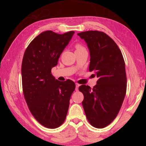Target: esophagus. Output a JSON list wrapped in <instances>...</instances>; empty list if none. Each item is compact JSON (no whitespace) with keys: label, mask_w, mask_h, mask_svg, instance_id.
I'll list each match as a JSON object with an SVG mask.
<instances>
[{"label":"esophagus","mask_w":146,"mask_h":146,"mask_svg":"<svg viewBox=\"0 0 146 146\" xmlns=\"http://www.w3.org/2000/svg\"><path fill=\"white\" fill-rule=\"evenodd\" d=\"M80 85H79L78 83H76V91H78V88H79V86H80Z\"/></svg>","instance_id":"obj_1"}]
</instances>
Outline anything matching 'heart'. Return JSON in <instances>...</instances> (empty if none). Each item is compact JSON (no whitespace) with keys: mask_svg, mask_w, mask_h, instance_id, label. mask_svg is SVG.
<instances>
[{"mask_svg":"<svg viewBox=\"0 0 146 146\" xmlns=\"http://www.w3.org/2000/svg\"><path fill=\"white\" fill-rule=\"evenodd\" d=\"M75 48H76V50H80V49H85L84 48H83V46L82 44H79V43H78V44H76L75 45Z\"/></svg>","mask_w":146,"mask_h":146,"instance_id":"b5f03b06","label":"heart"}]
</instances>
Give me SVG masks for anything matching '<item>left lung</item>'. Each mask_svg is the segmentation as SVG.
<instances>
[{"mask_svg":"<svg viewBox=\"0 0 146 146\" xmlns=\"http://www.w3.org/2000/svg\"><path fill=\"white\" fill-rule=\"evenodd\" d=\"M77 35L87 44L90 54L89 71H94L98 78L93 89L85 85L79 87L84 96L83 109L89 123L102 129L115 119L124 100L125 61L116 43L104 32L88 31Z\"/></svg>","mask_w":146,"mask_h":146,"instance_id":"8db88e82","label":"left lung"}]
</instances>
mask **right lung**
<instances>
[{
  "instance_id": "1",
  "label": "right lung",
  "mask_w": 146,
  "mask_h": 146,
  "mask_svg": "<svg viewBox=\"0 0 146 146\" xmlns=\"http://www.w3.org/2000/svg\"><path fill=\"white\" fill-rule=\"evenodd\" d=\"M74 33L42 32L30 42L24 54L21 73L24 98L33 117L49 129L63 124L75 89L73 81L61 82L51 74Z\"/></svg>"
}]
</instances>
